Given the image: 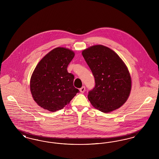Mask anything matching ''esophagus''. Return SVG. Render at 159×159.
Here are the masks:
<instances>
[{
	"label": "esophagus",
	"instance_id": "34e87169",
	"mask_svg": "<svg viewBox=\"0 0 159 159\" xmlns=\"http://www.w3.org/2000/svg\"><path fill=\"white\" fill-rule=\"evenodd\" d=\"M80 91L82 93H84V92L85 91V87L84 86H82L81 88H80Z\"/></svg>",
	"mask_w": 159,
	"mask_h": 159
}]
</instances>
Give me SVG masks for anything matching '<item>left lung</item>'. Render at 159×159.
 I'll use <instances>...</instances> for the list:
<instances>
[{
  "label": "left lung",
  "mask_w": 159,
  "mask_h": 159,
  "mask_svg": "<svg viewBox=\"0 0 159 159\" xmlns=\"http://www.w3.org/2000/svg\"><path fill=\"white\" fill-rule=\"evenodd\" d=\"M94 76L95 86L89 92L91 104L104 113L123 106L131 91V77L119 56L105 46L94 45L82 51Z\"/></svg>",
  "instance_id": "left-lung-1"
}]
</instances>
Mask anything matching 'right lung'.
Here are the masks:
<instances>
[{"label":"right lung","mask_w":159,"mask_h":159,"mask_svg":"<svg viewBox=\"0 0 159 159\" xmlns=\"http://www.w3.org/2000/svg\"><path fill=\"white\" fill-rule=\"evenodd\" d=\"M75 52L58 47L40 61L30 79L32 97L38 105L50 111L63 108L79 91L73 86L75 76L67 71Z\"/></svg>","instance_id":"1"}]
</instances>
